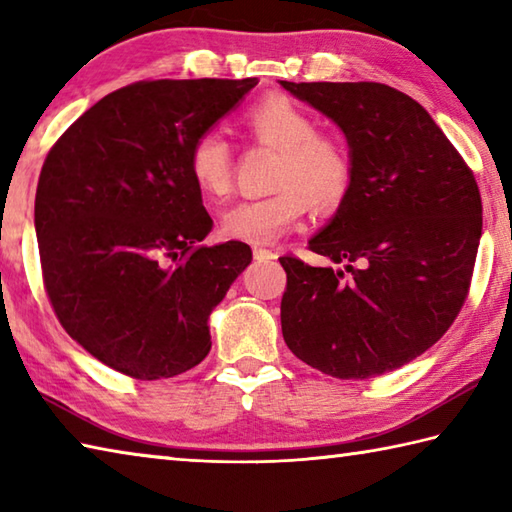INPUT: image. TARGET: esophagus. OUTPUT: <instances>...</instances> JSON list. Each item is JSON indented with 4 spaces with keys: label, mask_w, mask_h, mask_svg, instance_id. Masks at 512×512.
Here are the masks:
<instances>
[{
    "label": "esophagus",
    "mask_w": 512,
    "mask_h": 512,
    "mask_svg": "<svg viewBox=\"0 0 512 512\" xmlns=\"http://www.w3.org/2000/svg\"><path fill=\"white\" fill-rule=\"evenodd\" d=\"M253 255H255L257 262H270V259H277L275 250H268V248H255Z\"/></svg>",
    "instance_id": "34e87169"
}]
</instances>
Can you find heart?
Instances as JSON below:
<instances>
[{
    "label": "heart",
    "instance_id": "b5f03b06",
    "mask_svg": "<svg viewBox=\"0 0 512 512\" xmlns=\"http://www.w3.org/2000/svg\"><path fill=\"white\" fill-rule=\"evenodd\" d=\"M255 144L279 150L273 195L248 199L224 215V235L246 244H273L295 230L308 210H333L355 179V162L344 139L319 133L313 113L284 95L266 97L244 115ZM188 175L199 193L222 199L233 188V148L219 130H202L188 146Z\"/></svg>",
    "mask_w": 512,
    "mask_h": 512
}]
</instances>
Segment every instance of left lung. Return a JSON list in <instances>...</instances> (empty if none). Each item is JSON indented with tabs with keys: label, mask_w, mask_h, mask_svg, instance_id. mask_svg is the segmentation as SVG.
Listing matches in <instances>:
<instances>
[{
	"label": "left lung",
	"mask_w": 512,
	"mask_h": 512,
	"mask_svg": "<svg viewBox=\"0 0 512 512\" xmlns=\"http://www.w3.org/2000/svg\"><path fill=\"white\" fill-rule=\"evenodd\" d=\"M279 84L339 124L355 162L333 222L308 242L346 270L279 257L284 342L337 379L390 373L439 342L466 302L482 237L477 179L402 90L377 82Z\"/></svg>",
	"instance_id": "8db88e82"
}]
</instances>
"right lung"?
Returning a JSON list of instances; mask_svg holds the SVG:
<instances>
[{
    "label": "right lung",
    "instance_id": "right-lung-1",
    "mask_svg": "<svg viewBox=\"0 0 512 512\" xmlns=\"http://www.w3.org/2000/svg\"><path fill=\"white\" fill-rule=\"evenodd\" d=\"M248 79H144L88 108L44 159L35 230L48 302L99 362L175 377L210 350L208 315L253 250L199 244L213 230L186 155Z\"/></svg>",
    "mask_w": 512,
    "mask_h": 512
}]
</instances>
